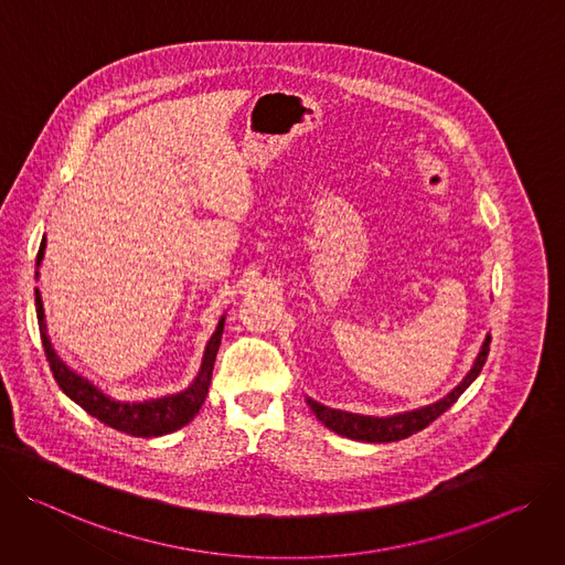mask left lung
<instances>
[{"label":"left lung","instance_id":"left-lung-1","mask_svg":"<svg viewBox=\"0 0 565 565\" xmlns=\"http://www.w3.org/2000/svg\"><path fill=\"white\" fill-rule=\"evenodd\" d=\"M489 343L491 337L487 334L482 341V348L471 365V370L467 372V377L443 399H437L428 406L415 408V411H404L397 415H388V417H372V415H359V413H348V411H337V408H328L315 399L307 397V406L311 408V413L317 415V419L321 424H326L330 430L350 437V440H361V443H397L404 440V437L426 428L430 422H435L440 417L447 408H451L458 397L471 386V382L478 377L487 354H489Z\"/></svg>","mask_w":565,"mask_h":565}]
</instances>
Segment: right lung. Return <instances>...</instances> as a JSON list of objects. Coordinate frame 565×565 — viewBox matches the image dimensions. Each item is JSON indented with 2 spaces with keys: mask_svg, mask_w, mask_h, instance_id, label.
<instances>
[{
  "mask_svg": "<svg viewBox=\"0 0 565 565\" xmlns=\"http://www.w3.org/2000/svg\"><path fill=\"white\" fill-rule=\"evenodd\" d=\"M44 246H46V239L40 242L35 267H40V263L44 258ZM38 276L40 274L35 271V278ZM35 311H38V326H40V339L44 345V354H46L49 367L53 372L57 386L62 388V393H65L70 399H74L83 411H87L98 422H103L120 433L135 435V437H159V435H166V433H172V430L185 426L200 413V408L209 395L211 374H213L215 356H217V350L222 343L226 317L220 319L211 341L206 343L198 377L185 391L168 395V397H159V399H146V402H118V399L107 397L100 388H96L85 377H81L78 372H74L65 361L55 354V350L49 341V334H46L40 289H35Z\"/></svg>",
  "mask_w": 565,
  "mask_h": 565,
  "instance_id": "add662e5",
  "label": "right lung"
}]
</instances>
